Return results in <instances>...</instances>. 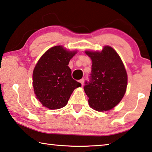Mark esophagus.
I'll list each match as a JSON object with an SVG mask.
<instances>
[{"mask_svg": "<svg viewBox=\"0 0 152 152\" xmlns=\"http://www.w3.org/2000/svg\"><path fill=\"white\" fill-rule=\"evenodd\" d=\"M79 82H80V83L81 85H82V86H83V85H84V83H85V80H84V78H82V79H80V80H79Z\"/></svg>", "mask_w": 152, "mask_h": 152, "instance_id": "1", "label": "esophagus"}]
</instances>
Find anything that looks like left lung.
I'll return each instance as SVG.
<instances>
[{
	"label": "left lung",
	"instance_id": "left-lung-1",
	"mask_svg": "<svg viewBox=\"0 0 152 152\" xmlns=\"http://www.w3.org/2000/svg\"><path fill=\"white\" fill-rule=\"evenodd\" d=\"M85 53L92 60L90 80L84 86L89 105L99 112L110 110L126 93V69L118 54L110 46H105L101 52Z\"/></svg>",
	"mask_w": 152,
	"mask_h": 152
}]
</instances>
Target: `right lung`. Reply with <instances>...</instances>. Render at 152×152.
Masks as SVG:
<instances>
[{"label": "right lung", "instance_id": "right-lung-1", "mask_svg": "<svg viewBox=\"0 0 152 152\" xmlns=\"http://www.w3.org/2000/svg\"><path fill=\"white\" fill-rule=\"evenodd\" d=\"M76 53L55 46L38 60L33 71V87L43 106L50 110L64 107L74 89L81 86L72 78L71 69L67 66Z\"/></svg>", "mask_w": 152, "mask_h": 152}]
</instances>
